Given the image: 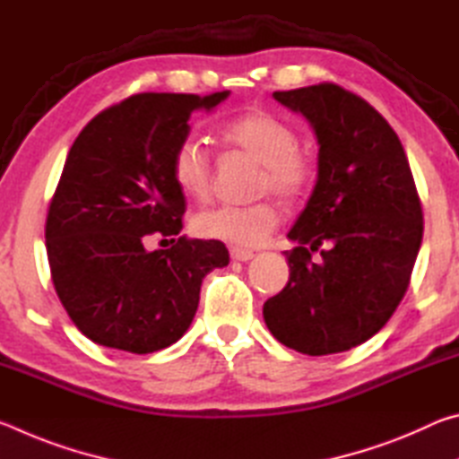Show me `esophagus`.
<instances>
[{"label": "esophagus", "mask_w": 459, "mask_h": 459, "mask_svg": "<svg viewBox=\"0 0 459 459\" xmlns=\"http://www.w3.org/2000/svg\"><path fill=\"white\" fill-rule=\"evenodd\" d=\"M253 257H255V253L248 251V248L230 247V259H235V261H251Z\"/></svg>", "instance_id": "1"}]
</instances>
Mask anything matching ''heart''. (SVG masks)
Listing matches in <instances>:
<instances>
[{
  "instance_id": "obj_1",
  "label": "heart",
  "mask_w": 459,
  "mask_h": 459,
  "mask_svg": "<svg viewBox=\"0 0 459 459\" xmlns=\"http://www.w3.org/2000/svg\"><path fill=\"white\" fill-rule=\"evenodd\" d=\"M219 139L240 153L259 161L255 182L257 194H275L285 202L307 196L317 180V160L298 145V131L285 119L265 108H247L232 115L219 127ZM176 188L186 198L204 202L212 190V164L208 153L194 139L176 147L169 164ZM281 214L271 200L245 206H219L202 211L192 221V230L208 240H221L237 248H253L265 243L277 229Z\"/></svg>"
}]
</instances>
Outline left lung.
Returning a JSON list of instances; mask_svg holds the SVG:
<instances>
[{"mask_svg":"<svg viewBox=\"0 0 459 459\" xmlns=\"http://www.w3.org/2000/svg\"><path fill=\"white\" fill-rule=\"evenodd\" d=\"M320 143L317 182L290 230V281L263 306L271 333L301 354L351 351L405 298L423 211L397 134L375 107L333 82L275 91ZM322 244L321 259L311 253Z\"/></svg>","mask_w":459,"mask_h":459,"instance_id":"1","label":"left lung"}]
</instances>
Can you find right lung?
<instances>
[{
    "instance_id": "obj_1",
    "label": "right lung",
    "mask_w": 459,
    "mask_h": 459,
    "mask_svg": "<svg viewBox=\"0 0 459 459\" xmlns=\"http://www.w3.org/2000/svg\"><path fill=\"white\" fill-rule=\"evenodd\" d=\"M227 97L139 92L74 139L46 216V253L62 307L97 344L134 354L174 344L196 314L202 279L229 265L221 240H176L186 198L169 172L190 115ZM152 234L175 245L147 252Z\"/></svg>"
}]
</instances>
